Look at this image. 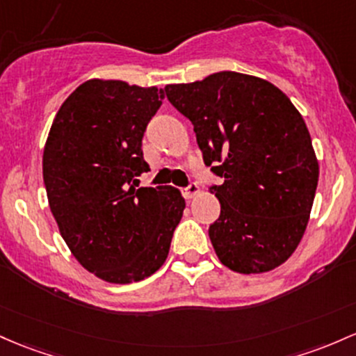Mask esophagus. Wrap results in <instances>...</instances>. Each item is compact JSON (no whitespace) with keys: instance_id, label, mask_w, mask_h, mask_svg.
Instances as JSON below:
<instances>
[{"instance_id":"esophagus-1","label":"esophagus","mask_w":356,"mask_h":356,"mask_svg":"<svg viewBox=\"0 0 356 356\" xmlns=\"http://www.w3.org/2000/svg\"><path fill=\"white\" fill-rule=\"evenodd\" d=\"M197 193H199V186L196 184V182H191L189 186L182 189V196H184L186 199H193Z\"/></svg>"}]
</instances>
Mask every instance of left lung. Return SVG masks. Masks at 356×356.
Here are the masks:
<instances>
[{
	"label": "left lung",
	"instance_id": "1",
	"mask_svg": "<svg viewBox=\"0 0 356 356\" xmlns=\"http://www.w3.org/2000/svg\"><path fill=\"white\" fill-rule=\"evenodd\" d=\"M172 106L194 124L221 204L209 238L222 265L261 273L282 265L306 232L319 165L300 113L268 81L248 74H211L165 86Z\"/></svg>",
	"mask_w": 356,
	"mask_h": 356
}]
</instances>
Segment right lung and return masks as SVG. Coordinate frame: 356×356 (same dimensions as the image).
<instances>
[{"mask_svg":"<svg viewBox=\"0 0 356 356\" xmlns=\"http://www.w3.org/2000/svg\"><path fill=\"white\" fill-rule=\"evenodd\" d=\"M162 89L124 81L81 84L54 118L44 182L58 232L81 265L111 284L157 272L186 208L172 186L138 187L150 170L142 138Z\"/></svg>","mask_w":356,"mask_h":356,"instance_id":"1","label":"right lung"}]
</instances>
